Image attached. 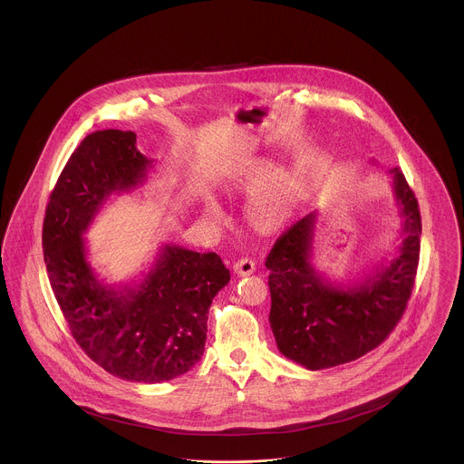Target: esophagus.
Segmentation results:
<instances>
[{"label":"esophagus","instance_id":"esophagus-1","mask_svg":"<svg viewBox=\"0 0 464 464\" xmlns=\"http://www.w3.org/2000/svg\"><path fill=\"white\" fill-rule=\"evenodd\" d=\"M234 271L239 275V276H248L256 271V263L252 259H241L234 265Z\"/></svg>","mask_w":464,"mask_h":464}]
</instances>
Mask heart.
I'll return each mask as SVG.
<instances>
[{
	"label": "heart",
	"instance_id": "b5f03b06",
	"mask_svg": "<svg viewBox=\"0 0 464 464\" xmlns=\"http://www.w3.org/2000/svg\"><path fill=\"white\" fill-rule=\"evenodd\" d=\"M228 189L254 197L246 207L248 223L263 234L284 228L296 214L302 201V186L295 173L278 169L269 160H254L228 182ZM203 216L221 223L225 214L212 197L203 199Z\"/></svg>",
	"mask_w": 464,
	"mask_h": 464
}]
</instances>
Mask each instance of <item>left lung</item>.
Here are the masks:
<instances>
[{"instance_id":"8db88e82","label":"left lung","mask_w":464,"mask_h":464,"mask_svg":"<svg viewBox=\"0 0 464 464\" xmlns=\"http://www.w3.org/2000/svg\"><path fill=\"white\" fill-rule=\"evenodd\" d=\"M400 214L397 256L352 285L332 284L313 265L318 210L285 230L271 248L269 325L287 359L307 370L355 361L397 327L411 298L420 259L421 218L403 173L390 169Z\"/></svg>"}]
</instances>
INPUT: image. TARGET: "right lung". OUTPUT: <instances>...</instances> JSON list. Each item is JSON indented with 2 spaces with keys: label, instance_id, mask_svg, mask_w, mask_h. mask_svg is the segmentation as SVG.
Listing matches in <instances>:
<instances>
[{
  "label": "right lung",
  "instance_id": "obj_1",
  "mask_svg": "<svg viewBox=\"0 0 464 464\" xmlns=\"http://www.w3.org/2000/svg\"><path fill=\"white\" fill-rule=\"evenodd\" d=\"M151 164L130 130L89 133L69 157L43 225L50 284L72 337L105 372L142 384L177 379L198 362L208 307L230 282L218 254L177 245H164L135 285L98 280L82 236L107 198L140 186Z\"/></svg>",
  "mask_w": 464,
  "mask_h": 464
}]
</instances>
